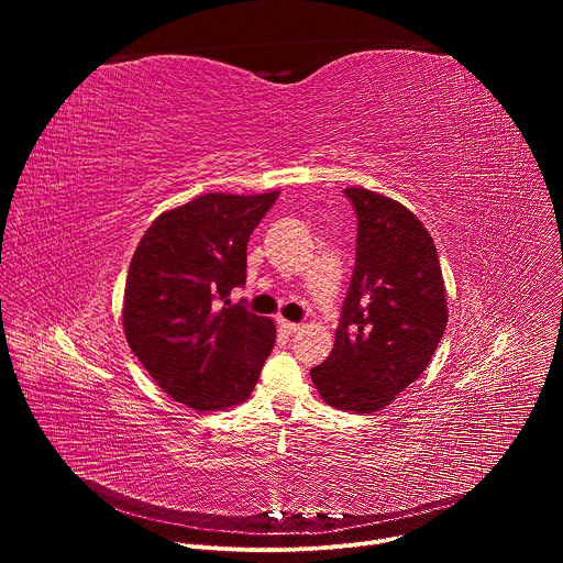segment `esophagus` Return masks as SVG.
I'll return each instance as SVG.
<instances>
[{
    "mask_svg": "<svg viewBox=\"0 0 563 563\" xmlns=\"http://www.w3.org/2000/svg\"><path fill=\"white\" fill-rule=\"evenodd\" d=\"M278 328H280L285 334H296V332L300 330L298 323H289V320H285V318H278Z\"/></svg>",
    "mask_w": 563,
    "mask_h": 563,
    "instance_id": "obj_1",
    "label": "esophagus"
}]
</instances>
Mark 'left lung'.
Wrapping results in <instances>:
<instances>
[{
	"label": "left lung",
	"mask_w": 563,
	"mask_h": 563,
	"mask_svg": "<svg viewBox=\"0 0 563 563\" xmlns=\"http://www.w3.org/2000/svg\"><path fill=\"white\" fill-rule=\"evenodd\" d=\"M356 211V263L332 354L311 367L328 406L358 415L389 406L430 365L448 323L434 240L419 218L367 189L343 191Z\"/></svg>",
	"instance_id": "left-lung-1"
}]
</instances>
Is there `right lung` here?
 <instances>
[{
  "instance_id": "right-lung-1",
  "label": "right lung",
  "mask_w": 563,
  "mask_h": 563,
  "mask_svg": "<svg viewBox=\"0 0 563 563\" xmlns=\"http://www.w3.org/2000/svg\"><path fill=\"white\" fill-rule=\"evenodd\" d=\"M205 194L157 216L131 258L122 323L131 352L172 398L213 412L243 404L276 343V325L243 302L247 243L276 202Z\"/></svg>"
}]
</instances>
